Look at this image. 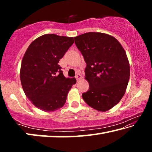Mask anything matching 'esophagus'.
<instances>
[{
  "label": "esophagus",
  "mask_w": 152,
  "mask_h": 152,
  "mask_svg": "<svg viewBox=\"0 0 152 152\" xmlns=\"http://www.w3.org/2000/svg\"><path fill=\"white\" fill-rule=\"evenodd\" d=\"M82 78V76H81L80 74H77V75L76 76V80H77V81H78L79 80H80Z\"/></svg>",
  "instance_id": "1"
}]
</instances>
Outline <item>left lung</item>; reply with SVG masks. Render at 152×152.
Returning a JSON list of instances; mask_svg holds the SVG:
<instances>
[{"label": "left lung", "mask_w": 152, "mask_h": 152, "mask_svg": "<svg viewBox=\"0 0 152 152\" xmlns=\"http://www.w3.org/2000/svg\"><path fill=\"white\" fill-rule=\"evenodd\" d=\"M74 38L86 64L89 90L82 94V99L95 110H109L124 96L129 80L130 66L124 48L107 33L88 32Z\"/></svg>", "instance_id": "left-lung-1"}]
</instances>
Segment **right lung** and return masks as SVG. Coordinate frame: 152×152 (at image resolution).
Returning <instances> with one entry per match:
<instances>
[{
    "instance_id": "obj_1",
    "label": "right lung",
    "mask_w": 152,
    "mask_h": 152,
    "mask_svg": "<svg viewBox=\"0 0 152 152\" xmlns=\"http://www.w3.org/2000/svg\"><path fill=\"white\" fill-rule=\"evenodd\" d=\"M73 37L45 34L33 41L23 58L20 70L22 88L33 105L43 111L62 107L75 78L64 76L59 61L73 44Z\"/></svg>"
}]
</instances>
